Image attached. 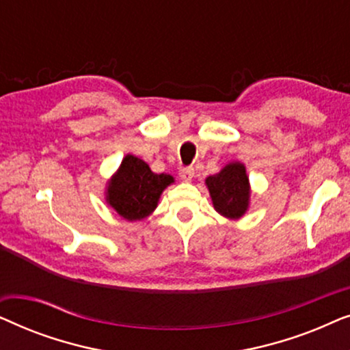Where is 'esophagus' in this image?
<instances>
[{
  "mask_svg": "<svg viewBox=\"0 0 350 350\" xmlns=\"http://www.w3.org/2000/svg\"><path fill=\"white\" fill-rule=\"evenodd\" d=\"M180 176L183 181H191L194 178V169L193 167H185V169L180 170Z\"/></svg>",
  "mask_w": 350,
  "mask_h": 350,
  "instance_id": "obj_1",
  "label": "esophagus"
}]
</instances>
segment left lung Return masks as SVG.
Returning <instances> with one entry per match:
<instances>
[{"label": "left lung", "instance_id": "1", "mask_svg": "<svg viewBox=\"0 0 350 350\" xmlns=\"http://www.w3.org/2000/svg\"><path fill=\"white\" fill-rule=\"evenodd\" d=\"M213 207L219 215L229 219H239L250 204V181L245 165L229 162L218 174L205 180Z\"/></svg>", "mask_w": 350, "mask_h": 350}]
</instances>
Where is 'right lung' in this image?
Returning a JSON list of instances; mask_svg holds the SVG:
<instances>
[{
	"label": "right lung",
	"instance_id": "right-lung-1",
	"mask_svg": "<svg viewBox=\"0 0 350 350\" xmlns=\"http://www.w3.org/2000/svg\"><path fill=\"white\" fill-rule=\"evenodd\" d=\"M174 176L154 174L140 157L127 154L108 181L107 202L129 221H140L154 212L159 198Z\"/></svg>",
	"mask_w": 350,
	"mask_h": 350
}]
</instances>
